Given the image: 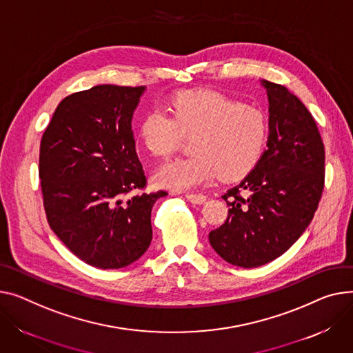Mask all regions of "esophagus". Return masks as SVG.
Returning <instances> with one entry per match:
<instances>
[{
	"instance_id": "34e87169",
	"label": "esophagus",
	"mask_w": 353,
	"mask_h": 353,
	"mask_svg": "<svg viewBox=\"0 0 353 353\" xmlns=\"http://www.w3.org/2000/svg\"><path fill=\"white\" fill-rule=\"evenodd\" d=\"M185 199L192 201V203H194V204H203L207 200V197L201 193H187Z\"/></svg>"
}]
</instances>
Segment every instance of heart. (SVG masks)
I'll return each mask as SVG.
<instances>
[{
	"label": "heart",
	"mask_w": 353,
	"mask_h": 353,
	"mask_svg": "<svg viewBox=\"0 0 353 353\" xmlns=\"http://www.w3.org/2000/svg\"><path fill=\"white\" fill-rule=\"evenodd\" d=\"M163 109L148 112L137 128L143 148L159 159L173 154L183 136L193 137L190 157L163 164L156 184L189 190L220 176L224 181L248 174L261 159L267 137V114L251 103L214 90L180 92Z\"/></svg>",
	"instance_id": "heart-1"
}]
</instances>
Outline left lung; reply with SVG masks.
<instances>
[{
	"mask_svg": "<svg viewBox=\"0 0 353 353\" xmlns=\"http://www.w3.org/2000/svg\"><path fill=\"white\" fill-rule=\"evenodd\" d=\"M268 149L223 199L228 217L208 234L227 263L252 268L283 255L314 219L325 185V146L316 122L285 86L264 81Z\"/></svg>",
	"mask_w": 353,
	"mask_h": 353,
	"instance_id": "obj_1",
	"label": "left lung"
}]
</instances>
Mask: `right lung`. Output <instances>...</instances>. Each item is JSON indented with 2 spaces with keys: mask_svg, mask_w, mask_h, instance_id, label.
I'll return each instance as SVG.
<instances>
[{
  "mask_svg": "<svg viewBox=\"0 0 353 353\" xmlns=\"http://www.w3.org/2000/svg\"><path fill=\"white\" fill-rule=\"evenodd\" d=\"M143 90L98 85L72 93L58 105L41 139L46 220L70 252L102 270L128 267L145 254L152 208L168 196L143 192L148 180L132 130Z\"/></svg>",
  "mask_w": 353,
  "mask_h": 353,
  "instance_id": "obj_1",
  "label": "right lung"
}]
</instances>
